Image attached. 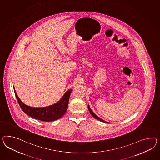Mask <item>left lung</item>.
Masks as SVG:
<instances>
[{
	"mask_svg": "<svg viewBox=\"0 0 160 160\" xmlns=\"http://www.w3.org/2000/svg\"><path fill=\"white\" fill-rule=\"evenodd\" d=\"M88 110H89V112H90V114L92 115V117H94V118L98 119V120L100 121H102V122H106V123H108V122H106V121H105L102 120V119L98 117L95 114L94 112L92 111V110L90 109V106H89V105H88Z\"/></svg>",
	"mask_w": 160,
	"mask_h": 160,
	"instance_id": "left-lung-1",
	"label": "left lung"
}]
</instances>
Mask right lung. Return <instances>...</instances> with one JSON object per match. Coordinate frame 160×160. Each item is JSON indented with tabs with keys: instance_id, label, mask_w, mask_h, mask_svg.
Returning <instances> with one entry per match:
<instances>
[{
	"instance_id": "obj_1",
	"label": "right lung",
	"mask_w": 160,
	"mask_h": 160,
	"mask_svg": "<svg viewBox=\"0 0 160 160\" xmlns=\"http://www.w3.org/2000/svg\"><path fill=\"white\" fill-rule=\"evenodd\" d=\"M14 90L20 106L26 114L40 121L50 122L60 118L66 113L68 108L70 94L72 89H71L66 92L62 98L53 105L38 108L32 107L25 104L18 97L14 88Z\"/></svg>"
}]
</instances>
